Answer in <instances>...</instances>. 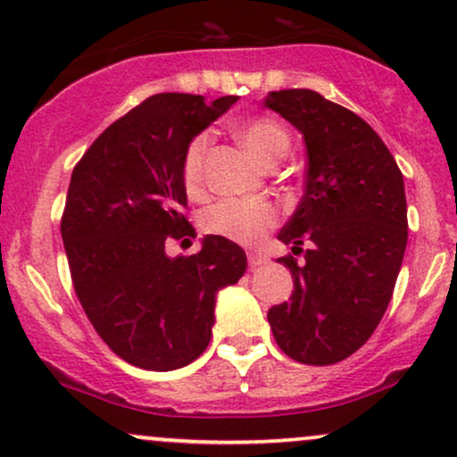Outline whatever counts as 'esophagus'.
<instances>
[{
  "instance_id": "34e87169",
  "label": "esophagus",
  "mask_w": 457,
  "mask_h": 457,
  "mask_svg": "<svg viewBox=\"0 0 457 457\" xmlns=\"http://www.w3.org/2000/svg\"><path fill=\"white\" fill-rule=\"evenodd\" d=\"M269 264V258H266L264 253H260V251H251L249 253V269H258V266H264Z\"/></svg>"
}]
</instances>
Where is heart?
I'll use <instances>...</instances> for the list:
<instances>
[{
	"instance_id": "obj_1",
	"label": "heart",
	"mask_w": 457,
	"mask_h": 457,
	"mask_svg": "<svg viewBox=\"0 0 457 457\" xmlns=\"http://www.w3.org/2000/svg\"><path fill=\"white\" fill-rule=\"evenodd\" d=\"M238 137L245 148L264 162L275 165L290 150V135L270 118H251L238 127ZM211 135L199 133L187 144L180 162L182 185L188 195H199L204 188V159H206ZM279 223L275 204L255 197H225L208 206L199 217L206 234L221 236L240 245L260 243L262 236Z\"/></svg>"
}]
</instances>
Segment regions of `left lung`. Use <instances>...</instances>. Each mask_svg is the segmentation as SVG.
<instances>
[{"label": "left lung", "instance_id": "1", "mask_svg": "<svg viewBox=\"0 0 457 457\" xmlns=\"http://www.w3.org/2000/svg\"><path fill=\"white\" fill-rule=\"evenodd\" d=\"M264 104L307 145L305 193L279 232L306 262L279 258L295 292L269 309V324L290 359L333 365L371 337L389 307L408 240L403 178L378 133L342 104L313 90L270 92Z\"/></svg>", "mask_w": 457, "mask_h": 457}]
</instances>
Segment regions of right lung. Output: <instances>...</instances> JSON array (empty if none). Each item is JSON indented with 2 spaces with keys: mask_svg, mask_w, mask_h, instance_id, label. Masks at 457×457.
Listing matches in <instances>:
<instances>
[{
  "mask_svg": "<svg viewBox=\"0 0 457 457\" xmlns=\"http://www.w3.org/2000/svg\"><path fill=\"white\" fill-rule=\"evenodd\" d=\"M238 96L154 94L115 120L77 162L62 240L83 312L127 363L171 371L212 337L217 292L245 275L246 255L206 236L193 255L165 245L193 236L180 162L187 144Z\"/></svg>",
  "mask_w": 457,
  "mask_h": 457,
  "instance_id": "right-lung-1",
  "label": "right lung"
}]
</instances>
